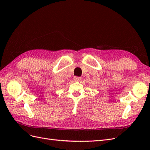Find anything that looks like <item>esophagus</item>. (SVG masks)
Returning <instances> with one entry per match:
<instances>
[{"label":"esophagus","mask_w":150,"mask_h":150,"mask_svg":"<svg viewBox=\"0 0 150 150\" xmlns=\"http://www.w3.org/2000/svg\"><path fill=\"white\" fill-rule=\"evenodd\" d=\"M74 80L76 81H79L81 80V77H78V76H75L74 78Z\"/></svg>","instance_id":"obj_1"}]
</instances>
